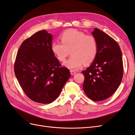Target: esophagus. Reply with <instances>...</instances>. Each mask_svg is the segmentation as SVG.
<instances>
[{
    "label": "esophagus",
    "instance_id": "obj_1",
    "mask_svg": "<svg viewBox=\"0 0 135 135\" xmlns=\"http://www.w3.org/2000/svg\"><path fill=\"white\" fill-rule=\"evenodd\" d=\"M70 73H71V75H73L75 74L76 73V71H75V70H70Z\"/></svg>",
    "mask_w": 135,
    "mask_h": 135
}]
</instances>
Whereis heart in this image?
<instances>
[{
	"label": "heart",
	"instance_id": "b5f03b06",
	"mask_svg": "<svg viewBox=\"0 0 135 135\" xmlns=\"http://www.w3.org/2000/svg\"><path fill=\"white\" fill-rule=\"evenodd\" d=\"M61 42L51 44L53 54L59 61L63 62L70 54L72 56L64 63V66L75 70L86 63H92L98 53V43L95 36L85 34L76 29H69L60 35Z\"/></svg>",
	"mask_w": 135,
	"mask_h": 135
}]
</instances>
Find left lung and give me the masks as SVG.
Listing matches in <instances>:
<instances>
[{"instance_id":"obj_1","label":"left lung","mask_w":135,"mask_h":135,"mask_svg":"<svg viewBox=\"0 0 135 135\" xmlns=\"http://www.w3.org/2000/svg\"><path fill=\"white\" fill-rule=\"evenodd\" d=\"M98 43V53L90 66L81 71L84 92L93 101L110 97L119 87L123 75L122 55L115 40L99 28L92 32Z\"/></svg>"}]
</instances>
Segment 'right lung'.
<instances>
[{
    "label": "right lung",
    "mask_w": 135,
    "mask_h": 135,
    "mask_svg": "<svg viewBox=\"0 0 135 135\" xmlns=\"http://www.w3.org/2000/svg\"><path fill=\"white\" fill-rule=\"evenodd\" d=\"M52 36L45 30L24 40L16 56L14 71L20 86L31 100L49 104L55 100L70 76L51 50Z\"/></svg>",
    "instance_id": "add662e5"
}]
</instances>
